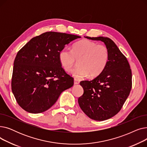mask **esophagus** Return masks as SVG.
Returning a JSON list of instances; mask_svg holds the SVG:
<instances>
[{
    "label": "esophagus",
    "instance_id": "34e87169",
    "mask_svg": "<svg viewBox=\"0 0 147 147\" xmlns=\"http://www.w3.org/2000/svg\"><path fill=\"white\" fill-rule=\"evenodd\" d=\"M79 83L80 82H79V81L78 80H77L76 79L74 80V84H79Z\"/></svg>",
    "mask_w": 147,
    "mask_h": 147
}]
</instances>
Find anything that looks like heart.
I'll return each mask as SVG.
<instances>
[{"label":"heart","mask_w":147,"mask_h":147,"mask_svg":"<svg viewBox=\"0 0 147 147\" xmlns=\"http://www.w3.org/2000/svg\"><path fill=\"white\" fill-rule=\"evenodd\" d=\"M109 55V51L105 46L82 40L76 43L72 50L67 48L61 50L58 58L66 70L71 69L77 59H79V65L71 69L69 73L75 78L80 79L89 74L90 77H96L101 74L108 64Z\"/></svg>","instance_id":"obj_1"}]
</instances>
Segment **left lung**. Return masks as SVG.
I'll use <instances>...</instances> for the list:
<instances>
[{
    "label": "left lung",
    "mask_w": 147,
    "mask_h": 147,
    "mask_svg": "<svg viewBox=\"0 0 147 147\" xmlns=\"http://www.w3.org/2000/svg\"><path fill=\"white\" fill-rule=\"evenodd\" d=\"M84 37L104 42L109 51L103 71L91 81L80 83L84 92L78 99L80 109L89 118L103 121L117 114L125 102L132 88V71L126 58L111 38Z\"/></svg>",
    "instance_id": "8db88e82"
}]
</instances>
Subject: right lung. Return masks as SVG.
I'll use <instances>...</instances> for the list:
<instances>
[{
    "label": "right lung",
    "instance_id": "add662e5",
    "mask_svg": "<svg viewBox=\"0 0 147 147\" xmlns=\"http://www.w3.org/2000/svg\"><path fill=\"white\" fill-rule=\"evenodd\" d=\"M80 36L54 32L32 38L17 53L12 78V91L25 111L37 114L49 109L73 79L62 68L61 50Z\"/></svg>",
    "mask_w": 147,
    "mask_h": 147
}]
</instances>
